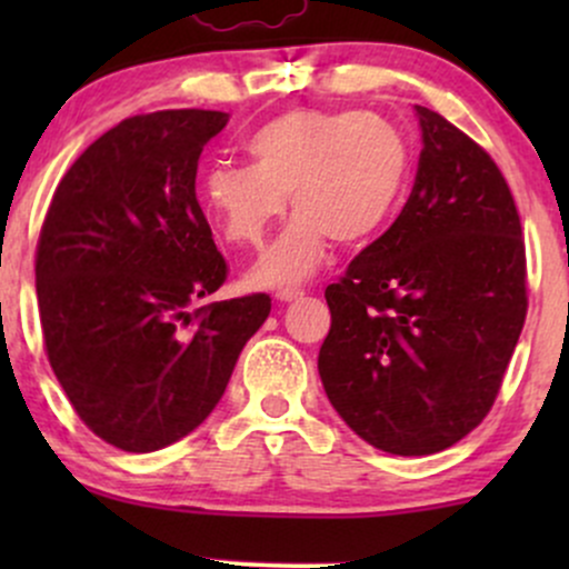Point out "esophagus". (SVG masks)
Returning a JSON list of instances; mask_svg holds the SVG:
<instances>
[{
	"label": "esophagus",
	"mask_w": 569,
	"mask_h": 569,
	"mask_svg": "<svg viewBox=\"0 0 569 569\" xmlns=\"http://www.w3.org/2000/svg\"><path fill=\"white\" fill-rule=\"evenodd\" d=\"M299 297H305V291L302 289H280L278 293H276V299L278 302H293V299H299Z\"/></svg>",
	"instance_id": "esophagus-1"
}]
</instances>
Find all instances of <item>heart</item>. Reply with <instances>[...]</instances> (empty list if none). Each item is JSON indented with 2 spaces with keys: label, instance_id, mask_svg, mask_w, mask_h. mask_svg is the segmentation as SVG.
Listing matches in <instances>:
<instances>
[{
  "label": "heart",
  "instance_id": "heart-1",
  "mask_svg": "<svg viewBox=\"0 0 569 569\" xmlns=\"http://www.w3.org/2000/svg\"><path fill=\"white\" fill-rule=\"evenodd\" d=\"M246 152L251 166L217 162L200 176V202L227 243L259 246L289 198L297 213L248 272L259 289L302 283L331 238L361 246L380 234L411 173L403 133L371 112L297 109L253 130Z\"/></svg>",
  "mask_w": 569,
  "mask_h": 569
}]
</instances>
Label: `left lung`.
<instances>
[{"label": "left lung", "mask_w": 569, "mask_h": 569, "mask_svg": "<svg viewBox=\"0 0 569 569\" xmlns=\"http://www.w3.org/2000/svg\"><path fill=\"white\" fill-rule=\"evenodd\" d=\"M422 130L401 217L326 289L318 375L363 441L436 455L492 409L527 316L511 189L462 130L415 107Z\"/></svg>", "instance_id": "left-lung-1"}]
</instances>
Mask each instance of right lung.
<instances>
[{"mask_svg":"<svg viewBox=\"0 0 569 569\" xmlns=\"http://www.w3.org/2000/svg\"><path fill=\"white\" fill-rule=\"evenodd\" d=\"M227 122L206 109L128 117L69 168L39 232L50 367L84 426L126 452L192 433L270 316L267 293L194 310L227 278L194 192Z\"/></svg>","mask_w":569,"mask_h":569,"instance_id":"right-lung-1","label":"right lung"}]
</instances>
